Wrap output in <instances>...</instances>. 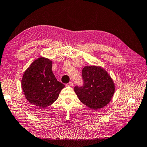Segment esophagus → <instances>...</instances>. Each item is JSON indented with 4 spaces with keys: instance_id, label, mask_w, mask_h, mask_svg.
Instances as JSON below:
<instances>
[{
    "instance_id": "34e87169",
    "label": "esophagus",
    "mask_w": 147,
    "mask_h": 147,
    "mask_svg": "<svg viewBox=\"0 0 147 147\" xmlns=\"http://www.w3.org/2000/svg\"><path fill=\"white\" fill-rule=\"evenodd\" d=\"M73 84H74L73 82H69V83L67 84H66V86H73Z\"/></svg>"
}]
</instances>
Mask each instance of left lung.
Listing matches in <instances>:
<instances>
[{
	"label": "left lung",
	"mask_w": 147,
	"mask_h": 147,
	"mask_svg": "<svg viewBox=\"0 0 147 147\" xmlns=\"http://www.w3.org/2000/svg\"><path fill=\"white\" fill-rule=\"evenodd\" d=\"M83 86H76L74 91L79 100L90 109L98 110L107 105L115 93L112 78L99 66H85L82 70Z\"/></svg>",
	"instance_id": "1"
}]
</instances>
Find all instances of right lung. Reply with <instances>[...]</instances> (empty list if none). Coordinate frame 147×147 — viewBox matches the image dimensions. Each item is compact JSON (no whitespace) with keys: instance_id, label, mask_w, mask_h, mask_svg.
<instances>
[{"instance_id":"obj_1","label":"right lung","mask_w":147,"mask_h":147,"mask_svg":"<svg viewBox=\"0 0 147 147\" xmlns=\"http://www.w3.org/2000/svg\"><path fill=\"white\" fill-rule=\"evenodd\" d=\"M51 69L52 61L40 57L32 62L21 80L22 90L26 99L40 109L51 105L65 87L57 80Z\"/></svg>"}]
</instances>
